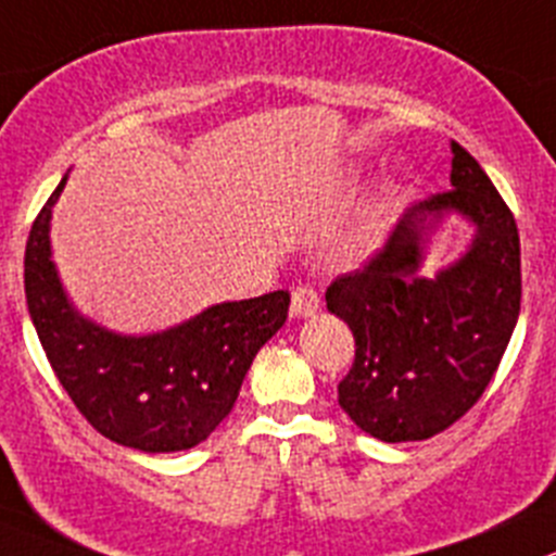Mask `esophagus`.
<instances>
[{"instance_id":"34e87169","label":"esophagus","mask_w":556,"mask_h":556,"mask_svg":"<svg viewBox=\"0 0 556 556\" xmlns=\"http://www.w3.org/2000/svg\"><path fill=\"white\" fill-rule=\"evenodd\" d=\"M320 307L318 290L309 288V285H299L293 288V295H290V315L293 318H313Z\"/></svg>"}]
</instances>
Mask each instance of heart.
<instances>
[{"label":"heart","instance_id":"obj_1","mask_svg":"<svg viewBox=\"0 0 556 556\" xmlns=\"http://www.w3.org/2000/svg\"><path fill=\"white\" fill-rule=\"evenodd\" d=\"M392 207H395V200H392V194H389V191L387 194L378 197V200L367 207L365 214H362L359 225H356L354 236H351V241H349L351 252H365V249H370L372 243L378 241V236H381L383 227H387Z\"/></svg>","mask_w":556,"mask_h":556}]
</instances>
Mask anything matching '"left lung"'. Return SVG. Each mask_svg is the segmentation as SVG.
Returning a JSON list of instances; mask_svg holds the SVG:
<instances>
[{
    "mask_svg": "<svg viewBox=\"0 0 556 556\" xmlns=\"http://www.w3.org/2000/svg\"><path fill=\"white\" fill-rule=\"evenodd\" d=\"M453 150V189L401 216L365 268L337 277L326 307L354 331L356 356L337 387L342 412L381 442H422L458 422L485 392L521 309V243L510 207L482 167ZM450 213L476 225L458 262L418 274Z\"/></svg>",
    "mask_w": 556,
    "mask_h": 556,
    "instance_id": "left-lung-1",
    "label": "left lung"
}]
</instances>
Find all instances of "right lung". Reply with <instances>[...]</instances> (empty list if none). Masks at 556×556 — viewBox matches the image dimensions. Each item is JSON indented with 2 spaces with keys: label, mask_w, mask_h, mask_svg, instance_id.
<instances>
[{
  "label": "right lung",
  "mask_w": 556,
  "mask_h": 556,
  "mask_svg": "<svg viewBox=\"0 0 556 556\" xmlns=\"http://www.w3.org/2000/svg\"><path fill=\"white\" fill-rule=\"evenodd\" d=\"M29 230L24 290L38 340L67 397L112 442L142 453L191 450L236 406L257 351L288 320L290 293L222 302L153 334H117L85 318L51 261V207Z\"/></svg>",
  "instance_id": "right-lung-1"
}]
</instances>
